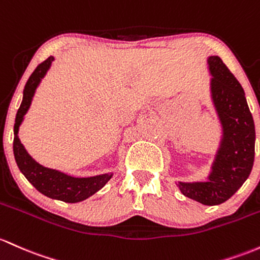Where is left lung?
I'll return each instance as SVG.
<instances>
[{"instance_id":"1","label":"left lung","mask_w":260,"mask_h":260,"mask_svg":"<svg viewBox=\"0 0 260 260\" xmlns=\"http://www.w3.org/2000/svg\"><path fill=\"white\" fill-rule=\"evenodd\" d=\"M207 62L212 75L211 96L223 135L209 180L179 182L178 186L186 198L213 206L227 201L252 172L255 128L238 80L218 56H210Z\"/></svg>"}]
</instances>
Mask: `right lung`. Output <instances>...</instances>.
Instances as JSON below:
<instances>
[{
	"label": "right lung",
	"instance_id": "add662e5",
	"mask_svg": "<svg viewBox=\"0 0 260 260\" xmlns=\"http://www.w3.org/2000/svg\"><path fill=\"white\" fill-rule=\"evenodd\" d=\"M53 60V56H49L47 60L39 64L25 84L23 100H22L21 106L18 108L16 123H14L13 154L19 170L39 192L50 199L75 204V202L86 200L91 195L98 192L100 189H102L106 185V182L112 178V174H104V175L92 176V178H74V176L67 175V174L58 172V170L44 168L27 153L23 144L21 143L18 138L19 125L23 121V117L27 113L30 104H32L36 88L47 74Z\"/></svg>",
	"mask_w": 260,
	"mask_h": 260
}]
</instances>
